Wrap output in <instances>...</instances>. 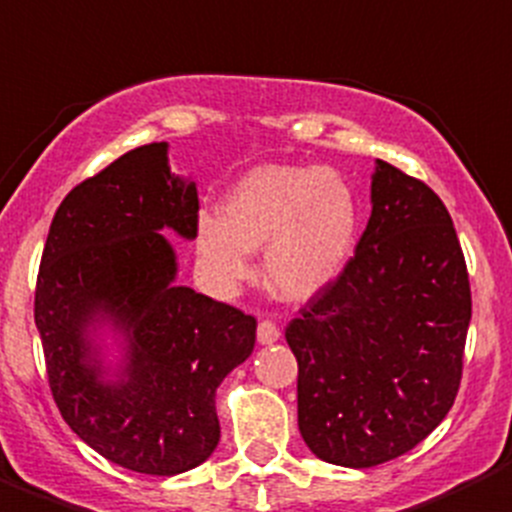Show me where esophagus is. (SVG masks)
<instances>
[{"mask_svg":"<svg viewBox=\"0 0 512 512\" xmlns=\"http://www.w3.org/2000/svg\"><path fill=\"white\" fill-rule=\"evenodd\" d=\"M278 337H281V330H278L270 319H262V322L257 324V342H260V345H273V342H278Z\"/></svg>","mask_w":512,"mask_h":512,"instance_id":"34e87169","label":"esophagus"}]
</instances>
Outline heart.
Here are the masks:
<instances>
[{
	"mask_svg": "<svg viewBox=\"0 0 512 512\" xmlns=\"http://www.w3.org/2000/svg\"><path fill=\"white\" fill-rule=\"evenodd\" d=\"M361 206L348 177L324 167L260 164L221 198L219 216L195 224V255L216 286L250 275L262 251V278L273 296L304 304L332 286L353 260Z\"/></svg>",
	"mask_w": 512,
	"mask_h": 512,
	"instance_id": "heart-1",
	"label": "heart"
}]
</instances>
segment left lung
Segmentation results:
<instances>
[{"instance_id":"left-lung-1","label":"left lung","mask_w":512,"mask_h":512,"mask_svg":"<svg viewBox=\"0 0 512 512\" xmlns=\"http://www.w3.org/2000/svg\"><path fill=\"white\" fill-rule=\"evenodd\" d=\"M469 319V275L446 206L376 159L353 260L286 327L309 451L368 469L428 438L459 391Z\"/></svg>"}]
</instances>
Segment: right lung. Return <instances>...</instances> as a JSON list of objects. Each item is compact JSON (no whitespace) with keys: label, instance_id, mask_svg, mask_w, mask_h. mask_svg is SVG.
Returning a JSON list of instances; mask_svg holds the SVG:
<instances>
[{"label":"right lung","instance_id":"add662e5","mask_svg":"<svg viewBox=\"0 0 512 512\" xmlns=\"http://www.w3.org/2000/svg\"><path fill=\"white\" fill-rule=\"evenodd\" d=\"M170 144L115 159L61 201L35 288L48 384L61 417L123 469L175 477L221 438L216 389L255 350V317L177 286L198 188Z\"/></svg>","mask_w":512,"mask_h":512}]
</instances>
